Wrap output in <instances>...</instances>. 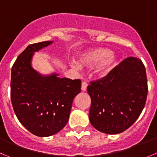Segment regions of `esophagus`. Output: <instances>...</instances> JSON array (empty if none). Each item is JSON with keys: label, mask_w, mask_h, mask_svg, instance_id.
I'll return each instance as SVG.
<instances>
[{"label": "esophagus", "mask_w": 157, "mask_h": 157, "mask_svg": "<svg viewBox=\"0 0 157 157\" xmlns=\"http://www.w3.org/2000/svg\"><path fill=\"white\" fill-rule=\"evenodd\" d=\"M87 83H86V82H82L81 83V90L83 91H86V87H87Z\"/></svg>", "instance_id": "obj_1"}]
</instances>
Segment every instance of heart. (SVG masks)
Wrapping results in <instances>:
<instances>
[{"instance_id":"b5f03b06","label":"heart","mask_w":157,"mask_h":157,"mask_svg":"<svg viewBox=\"0 0 157 157\" xmlns=\"http://www.w3.org/2000/svg\"><path fill=\"white\" fill-rule=\"evenodd\" d=\"M80 60V63L73 61L71 66L75 69H80L81 67L93 68L96 66L94 74L98 78L106 77L117 63V57L106 48H97L86 51L81 54Z\"/></svg>"}]
</instances>
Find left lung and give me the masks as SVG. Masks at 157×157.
I'll return each instance as SVG.
<instances>
[{"label": "left lung", "mask_w": 157, "mask_h": 157, "mask_svg": "<svg viewBox=\"0 0 157 157\" xmlns=\"http://www.w3.org/2000/svg\"><path fill=\"white\" fill-rule=\"evenodd\" d=\"M89 118L95 129L117 134L131 127L145 106L148 93L145 66L142 60L127 57L106 77L91 81Z\"/></svg>", "instance_id": "8db88e82"}]
</instances>
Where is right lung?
Here are the masks:
<instances>
[{
    "label": "right lung",
    "instance_id": "add662e5",
    "mask_svg": "<svg viewBox=\"0 0 157 157\" xmlns=\"http://www.w3.org/2000/svg\"><path fill=\"white\" fill-rule=\"evenodd\" d=\"M53 41L30 44L20 54L11 70L10 98L18 121L37 136H49L66 126L74 97L80 92L79 79L43 76L31 67L33 53Z\"/></svg>",
    "mask_w": 157,
    "mask_h": 157
}]
</instances>
